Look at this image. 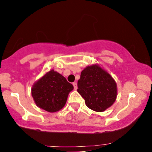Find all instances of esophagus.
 <instances>
[{"label": "esophagus", "mask_w": 152, "mask_h": 152, "mask_svg": "<svg viewBox=\"0 0 152 152\" xmlns=\"http://www.w3.org/2000/svg\"><path fill=\"white\" fill-rule=\"evenodd\" d=\"M73 85H74V89L75 90H76L77 89V83H76V82H74V83H73Z\"/></svg>", "instance_id": "1"}]
</instances>
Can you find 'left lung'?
<instances>
[{"label": "left lung", "instance_id": "obj_1", "mask_svg": "<svg viewBox=\"0 0 152 152\" xmlns=\"http://www.w3.org/2000/svg\"><path fill=\"white\" fill-rule=\"evenodd\" d=\"M77 91L84 99L87 107L97 112L112 106L117 96L115 80L96 64L86 66L81 71Z\"/></svg>", "mask_w": 152, "mask_h": 152}]
</instances>
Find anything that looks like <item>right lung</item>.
Here are the masks:
<instances>
[{
    "label": "right lung",
    "instance_id": "1",
    "mask_svg": "<svg viewBox=\"0 0 152 152\" xmlns=\"http://www.w3.org/2000/svg\"><path fill=\"white\" fill-rule=\"evenodd\" d=\"M73 89V85L64 76L52 69L35 82L31 95L40 109L53 113L64 108Z\"/></svg>",
    "mask_w": 152,
    "mask_h": 152
}]
</instances>
